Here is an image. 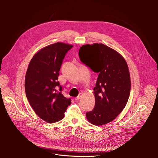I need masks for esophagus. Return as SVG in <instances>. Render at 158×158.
<instances>
[{
	"mask_svg": "<svg viewBox=\"0 0 158 158\" xmlns=\"http://www.w3.org/2000/svg\"><path fill=\"white\" fill-rule=\"evenodd\" d=\"M81 96H82V94H81V93H80V94H79V95H78V96L75 98V101H78V100L81 98Z\"/></svg>",
	"mask_w": 158,
	"mask_h": 158,
	"instance_id": "obj_1",
	"label": "esophagus"
}]
</instances>
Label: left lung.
<instances>
[{
  "mask_svg": "<svg viewBox=\"0 0 158 158\" xmlns=\"http://www.w3.org/2000/svg\"><path fill=\"white\" fill-rule=\"evenodd\" d=\"M79 56L84 64L99 73L94 88L95 106L86 112V118L94 125L107 124L115 119L127 102L131 91L127 64L118 52L102 44L84 45Z\"/></svg>",
  "mask_w": 158,
  "mask_h": 158,
  "instance_id": "1",
  "label": "left lung"
}]
</instances>
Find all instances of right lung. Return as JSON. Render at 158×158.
<instances>
[{"label": "right lung", "instance_id": "1", "mask_svg": "<svg viewBox=\"0 0 158 158\" xmlns=\"http://www.w3.org/2000/svg\"><path fill=\"white\" fill-rule=\"evenodd\" d=\"M73 47L62 42L49 45L36 53L28 66L25 78L27 98L36 114L49 123L61 120L71 103L70 98L62 94L63 87L57 80L64 57Z\"/></svg>", "mask_w": 158, "mask_h": 158}]
</instances>
